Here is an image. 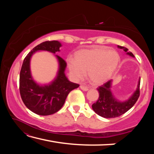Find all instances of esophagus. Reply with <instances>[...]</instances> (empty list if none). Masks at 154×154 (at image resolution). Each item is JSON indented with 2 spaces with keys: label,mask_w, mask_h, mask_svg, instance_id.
<instances>
[{
  "label": "esophagus",
  "mask_w": 154,
  "mask_h": 154,
  "mask_svg": "<svg viewBox=\"0 0 154 154\" xmlns=\"http://www.w3.org/2000/svg\"><path fill=\"white\" fill-rule=\"evenodd\" d=\"M80 88L83 91H88V88L87 86H85V85H81Z\"/></svg>",
  "instance_id": "obj_1"
}]
</instances>
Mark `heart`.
I'll return each mask as SVG.
<instances>
[{
  "mask_svg": "<svg viewBox=\"0 0 154 154\" xmlns=\"http://www.w3.org/2000/svg\"><path fill=\"white\" fill-rule=\"evenodd\" d=\"M119 61V56L114 49L103 46L83 49L75 54V60L68 58L71 74L77 79H82L88 72L93 85H101L113 75Z\"/></svg>",
  "mask_w": 154,
  "mask_h": 154,
  "instance_id": "obj_1",
  "label": "heart"
}]
</instances>
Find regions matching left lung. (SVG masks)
<instances>
[{
    "mask_svg": "<svg viewBox=\"0 0 154 154\" xmlns=\"http://www.w3.org/2000/svg\"><path fill=\"white\" fill-rule=\"evenodd\" d=\"M118 48L126 51L128 55L134 57L132 52H128V49L126 48L119 45ZM140 79L139 80L137 90L131 97L124 102H121L115 98L112 94L110 89L112 80L108 81L97 88L99 92V98L92 106L93 110L98 116L105 118H114L123 115L134 106L139 98L140 96Z\"/></svg>",
    "mask_w": 154,
    "mask_h": 154,
    "instance_id": "left-lung-1",
    "label": "left lung"
}]
</instances>
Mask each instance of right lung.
I'll use <instances>...</instances> for the list:
<instances>
[{
	"instance_id": "1",
	"label": "right lung",
	"mask_w": 154,
	"mask_h": 154,
	"mask_svg": "<svg viewBox=\"0 0 154 154\" xmlns=\"http://www.w3.org/2000/svg\"><path fill=\"white\" fill-rule=\"evenodd\" d=\"M61 43L57 41H45L31 50L23 62L20 74V92L26 106L39 116H49L56 113L64 105L69 92L79 86L71 82L64 74L66 62L56 56L59 62L58 75L50 84L40 85L33 80L30 69L31 56L36 51H48L55 54L60 51Z\"/></svg>"
}]
</instances>
